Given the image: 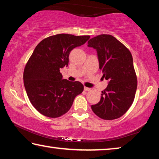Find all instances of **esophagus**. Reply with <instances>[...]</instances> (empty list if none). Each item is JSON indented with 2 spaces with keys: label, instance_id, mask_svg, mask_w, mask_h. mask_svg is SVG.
<instances>
[{
  "label": "esophagus",
  "instance_id": "obj_1",
  "mask_svg": "<svg viewBox=\"0 0 159 159\" xmlns=\"http://www.w3.org/2000/svg\"><path fill=\"white\" fill-rule=\"evenodd\" d=\"M84 90H85V91H90L91 90V88H88V87H84Z\"/></svg>",
  "mask_w": 159,
  "mask_h": 159
}]
</instances>
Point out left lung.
<instances>
[{
  "mask_svg": "<svg viewBox=\"0 0 159 159\" xmlns=\"http://www.w3.org/2000/svg\"><path fill=\"white\" fill-rule=\"evenodd\" d=\"M88 44L96 49L102 78L109 81L100 101L91 108L102 119H116L125 114L135 96L138 81L131 52L111 35H99Z\"/></svg>",
  "mask_w": 159,
  "mask_h": 159,
  "instance_id": "left-lung-1",
  "label": "left lung"
}]
</instances>
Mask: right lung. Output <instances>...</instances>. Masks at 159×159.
Instances as JSON below:
<instances>
[{
	"mask_svg": "<svg viewBox=\"0 0 159 159\" xmlns=\"http://www.w3.org/2000/svg\"><path fill=\"white\" fill-rule=\"evenodd\" d=\"M89 39L90 36L57 34L43 39L34 49L24 71V84L31 104L41 114L61 116L83 91L80 82L62 79L60 69L68 66L70 52Z\"/></svg>",
	"mask_w": 159,
	"mask_h": 159,
	"instance_id": "right-lung-1",
	"label": "right lung"
}]
</instances>
